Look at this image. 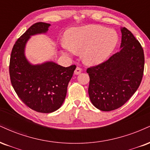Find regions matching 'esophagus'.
Returning a JSON list of instances; mask_svg holds the SVG:
<instances>
[{
	"instance_id": "esophagus-1",
	"label": "esophagus",
	"mask_w": 150,
	"mask_h": 150,
	"mask_svg": "<svg viewBox=\"0 0 150 150\" xmlns=\"http://www.w3.org/2000/svg\"><path fill=\"white\" fill-rule=\"evenodd\" d=\"M81 71H82L80 67H77L76 68V69H75V71H74V74H76V75L80 74L81 73Z\"/></svg>"
}]
</instances>
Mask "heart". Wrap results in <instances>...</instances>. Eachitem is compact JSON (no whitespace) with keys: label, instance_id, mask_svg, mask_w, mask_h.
Segmentation results:
<instances>
[{"label":"heart","instance_id":"obj_1","mask_svg":"<svg viewBox=\"0 0 150 150\" xmlns=\"http://www.w3.org/2000/svg\"><path fill=\"white\" fill-rule=\"evenodd\" d=\"M67 42L62 46L65 54L72 55L82 52L87 64H98L105 61L113 52L118 43L115 31L99 25H88L69 30Z\"/></svg>","mask_w":150,"mask_h":150}]
</instances>
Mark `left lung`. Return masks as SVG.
<instances>
[{
	"mask_svg": "<svg viewBox=\"0 0 150 150\" xmlns=\"http://www.w3.org/2000/svg\"><path fill=\"white\" fill-rule=\"evenodd\" d=\"M121 50L87 69L90 100L104 112L124 105L138 90L143 76L145 57L141 45L126 28H121Z\"/></svg>",
	"mask_w": 150,
	"mask_h": 150,
	"instance_id": "left-lung-1",
	"label": "left lung"
}]
</instances>
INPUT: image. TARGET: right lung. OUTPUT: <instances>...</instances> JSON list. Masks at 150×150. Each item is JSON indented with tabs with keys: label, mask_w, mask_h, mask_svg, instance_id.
<instances>
[{
	"label": "right lung",
	"mask_w": 150,
	"mask_h": 150,
	"mask_svg": "<svg viewBox=\"0 0 150 150\" xmlns=\"http://www.w3.org/2000/svg\"><path fill=\"white\" fill-rule=\"evenodd\" d=\"M50 26L37 22L30 26L12 47L9 66L10 81L17 96L26 106L40 113H51L62 106L76 67H64L53 62L32 64L27 60L24 50L30 37L45 33Z\"/></svg>",
	"instance_id": "add662e5"
}]
</instances>
